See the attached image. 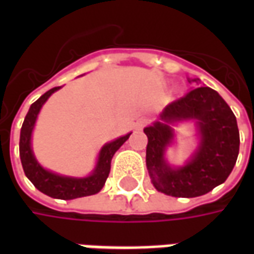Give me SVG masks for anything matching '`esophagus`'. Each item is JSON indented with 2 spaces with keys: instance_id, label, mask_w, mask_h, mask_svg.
<instances>
[{
  "instance_id": "1",
  "label": "esophagus",
  "mask_w": 254,
  "mask_h": 254,
  "mask_svg": "<svg viewBox=\"0 0 254 254\" xmlns=\"http://www.w3.org/2000/svg\"><path fill=\"white\" fill-rule=\"evenodd\" d=\"M147 122H148L147 118H140V120L136 122V127H137V129H143V127L147 125Z\"/></svg>"
}]
</instances>
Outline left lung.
Returning <instances> with one entry per match:
<instances>
[{"instance_id":"left-lung-1","label":"left lung","mask_w":254,"mask_h":254,"mask_svg":"<svg viewBox=\"0 0 254 254\" xmlns=\"http://www.w3.org/2000/svg\"><path fill=\"white\" fill-rule=\"evenodd\" d=\"M197 83V80H191ZM194 121L199 145L184 166L173 168L165 149L174 141L177 122ZM148 137L147 170L155 189L173 197L202 196L223 184L234 169L240 152L237 118L215 89L198 87L171 102L160 113L159 121L144 127Z\"/></svg>"}]
</instances>
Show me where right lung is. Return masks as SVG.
Wrapping results in <instances>:
<instances>
[{
    "label": "right lung",
    "mask_w": 254,
    "mask_h": 254,
    "mask_svg": "<svg viewBox=\"0 0 254 254\" xmlns=\"http://www.w3.org/2000/svg\"><path fill=\"white\" fill-rule=\"evenodd\" d=\"M61 87H54V88L49 89L46 94L42 95L39 99L31 105L30 110L27 113L24 122H23L21 132H20V159H21L25 176L34 184V187L38 190H41L42 193H45L53 198L73 200V198H78V197L96 194L98 191L102 190V188L105 187V182L109 177V173H110L113 156L120 149L122 144L129 138L132 132L116 138L102 147L99 155H98V162L95 165V169L89 176L77 178V177L60 176L57 173L46 170L36 160L34 151H32V145H31V138H32V130L35 127L36 118H38L42 106L46 103V100L52 96V94H54Z\"/></svg>",
    "instance_id": "right-lung-1"
}]
</instances>
